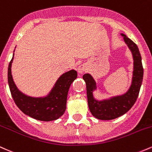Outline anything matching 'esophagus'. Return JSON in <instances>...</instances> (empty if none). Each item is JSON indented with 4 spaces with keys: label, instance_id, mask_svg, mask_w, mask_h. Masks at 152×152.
Masks as SVG:
<instances>
[{
    "label": "esophagus",
    "instance_id": "esophagus-1",
    "mask_svg": "<svg viewBox=\"0 0 152 152\" xmlns=\"http://www.w3.org/2000/svg\"><path fill=\"white\" fill-rule=\"evenodd\" d=\"M77 70L78 74L81 75L83 74L86 70V65H84V64H81V65L78 66V67L77 68Z\"/></svg>",
    "mask_w": 152,
    "mask_h": 152
}]
</instances>
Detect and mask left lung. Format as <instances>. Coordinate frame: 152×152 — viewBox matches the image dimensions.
I'll list each match as a JSON object with an SVG mask.
<instances>
[{
    "label": "left lung",
    "instance_id": "left-lung-1",
    "mask_svg": "<svg viewBox=\"0 0 152 152\" xmlns=\"http://www.w3.org/2000/svg\"><path fill=\"white\" fill-rule=\"evenodd\" d=\"M121 36H123L124 41L129 48L133 58L132 83L129 89L121 95L99 100L94 97V92L97 91V85L93 76L89 74H85L83 76V79L86 84L89 110L94 117L100 120L114 119L126 114L135 104L142 83L144 69L138 46L125 34H121Z\"/></svg>",
    "mask_w": 152,
    "mask_h": 152
}]
</instances>
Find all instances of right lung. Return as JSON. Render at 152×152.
Listing matches in <instances>:
<instances>
[{"label":"right lung","instance_id":"obj_1","mask_svg":"<svg viewBox=\"0 0 152 152\" xmlns=\"http://www.w3.org/2000/svg\"><path fill=\"white\" fill-rule=\"evenodd\" d=\"M13 56L14 53L8 65V82L12 97L19 109L26 115L39 121H50L60 118L66 111L68 92L71 84L77 78L76 71L72 69L64 73L47 95L31 96L20 91L13 81L11 73Z\"/></svg>","mask_w":152,"mask_h":152}]
</instances>
